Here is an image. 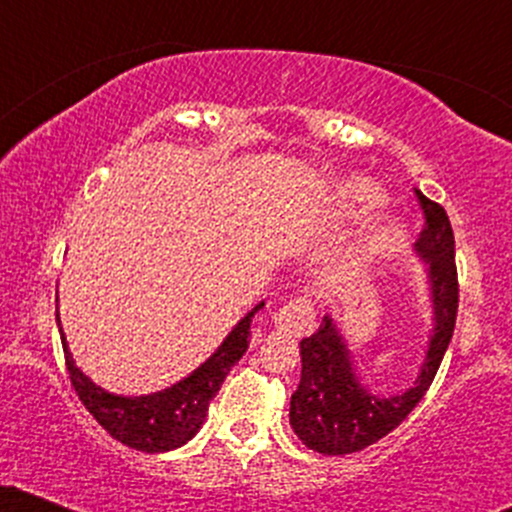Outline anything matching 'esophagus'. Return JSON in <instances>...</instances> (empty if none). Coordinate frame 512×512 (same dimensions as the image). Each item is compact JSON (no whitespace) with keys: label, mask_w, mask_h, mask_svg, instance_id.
<instances>
[{"label":"esophagus","mask_w":512,"mask_h":512,"mask_svg":"<svg viewBox=\"0 0 512 512\" xmlns=\"http://www.w3.org/2000/svg\"><path fill=\"white\" fill-rule=\"evenodd\" d=\"M272 320L279 332L289 334V337H301V334H308L313 330L315 325L313 303H310L308 298H296V301H291L281 310H276Z\"/></svg>","instance_id":"34e87169"}]
</instances>
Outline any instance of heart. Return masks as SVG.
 <instances>
[{"mask_svg": "<svg viewBox=\"0 0 512 512\" xmlns=\"http://www.w3.org/2000/svg\"><path fill=\"white\" fill-rule=\"evenodd\" d=\"M332 202L339 214L344 216H368L383 207L385 195L383 190H380L378 185H373L370 180L349 178V180H342L337 187H334ZM399 238H402V228L387 226L378 236V250L395 248Z\"/></svg>", "mask_w": 512, "mask_h": 512, "instance_id": "1", "label": "heart"}]
</instances>
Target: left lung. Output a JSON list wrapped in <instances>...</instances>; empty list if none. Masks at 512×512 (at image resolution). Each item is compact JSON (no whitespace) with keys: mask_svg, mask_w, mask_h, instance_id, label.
Masks as SVG:
<instances>
[{"mask_svg":"<svg viewBox=\"0 0 512 512\" xmlns=\"http://www.w3.org/2000/svg\"><path fill=\"white\" fill-rule=\"evenodd\" d=\"M426 226L414 250L426 274L431 332L414 383L395 395H380L363 383L354 351L332 315L322 317L317 332L301 339V383L291 395L289 421L305 448L322 455H351L378 443L414 411L436 378L440 361L455 332L457 269L455 236L440 204L421 195Z\"/></svg>","mask_w":512,"mask_h":512,"instance_id":"8db88e82","label":"left lung"}]
</instances>
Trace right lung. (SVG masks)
Listing matches in <instances>:
<instances>
[{
  "mask_svg": "<svg viewBox=\"0 0 512 512\" xmlns=\"http://www.w3.org/2000/svg\"><path fill=\"white\" fill-rule=\"evenodd\" d=\"M262 308L264 301L240 317L238 325L219 344V349L207 361L199 363L187 378L178 380L166 390L149 392V395H115V392H108L105 387L93 383L84 370L76 366L72 351H69L67 337L62 332L60 310H57V327H60L69 378L93 419L127 448L168 452L182 448L204 426L209 402L221 390L231 368L248 351L252 317Z\"/></svg>",
  "mask_w": 512,
  "mask_h": 512,
  "instance_id": "add662e5",
  "label": "right lung"
}]
</instances>
